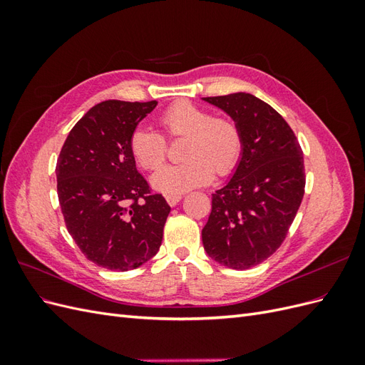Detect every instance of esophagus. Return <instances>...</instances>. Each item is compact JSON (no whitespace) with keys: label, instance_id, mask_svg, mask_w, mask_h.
Listing matches in <instances>:
<instances>
[{"label":"esophagus","instance_id":"1","mask_svg":"<svg viewBox=\"0 0 365 365\" xmlns=\"http://www.w3.org/2000/svg\"><path fill=\"white\" fill-rule=\"evenodd\" d=\"M182 195L181 193H170V195H165V201H168L169 205H176L180 201H181Z\"/></svg>","mask_w":365,"mask_h":365}]
</instances>
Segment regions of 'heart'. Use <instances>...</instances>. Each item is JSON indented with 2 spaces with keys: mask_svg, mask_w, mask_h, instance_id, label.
I'll return each instance as SVG.
<instances>
[{
  "mask_svg": "<svg viewBox=\"0 0 365 365\" xmlns=\"http://www.w3.org/2000/svg\"><path fill=\"white\" fill-rule=\"evenodd\" d=\"M157 121L165 138L184 137V160L152 176L155 189L164 193L185 192L212 181L215 170L227 175L235 169L242 152V134L231 118L213 117L208 109L190 102H176L165 108ZM129 149L146 170L158 169L168 155V143L161 134L143 126L132 132Z\"/></svg>",
  "mask_w": 365,
  "mask_h": 365,
  "instance_id": "heart-1",
  "label": "heart"
}]
</instances>
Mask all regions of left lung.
<instances>
[{
    "mask_svg": "<svg viewBox=\"0 0 365 365\" xmlns=\"http://www.w3.org/2000/svg\"><path fill=\"white\" fill-rule=\"evenodd\" d=\"M236 121L242 158L227 185L212 196L202 228L207 254L233 269H248L279 250L302 204L303 150L272 106L248 93L204 97Z\"/></svg>",
    "mask_w": 365,
    "mask_h": 365,
    "instance_id": "1",
    "label": "left lung"
}]
</instances>
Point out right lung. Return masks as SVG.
Masks as SVG:
<instances>
[{"instance_id":"1","label":"right lung","mask_w":365,"mask_h":365,"mask_svg":"<svg viewBox=\"0 0 365 365\" xmlns=\"http://www.w3.org/2000/svg\"><path fill=\"white\" fill-rule=\"evenodd\" d=\"M155 106V101L93 106L58 158V197L68 233L88 260L111 271L135 269L155 256L170 213L129 149L132 132Z\"/></svg>"}]
</instances>
